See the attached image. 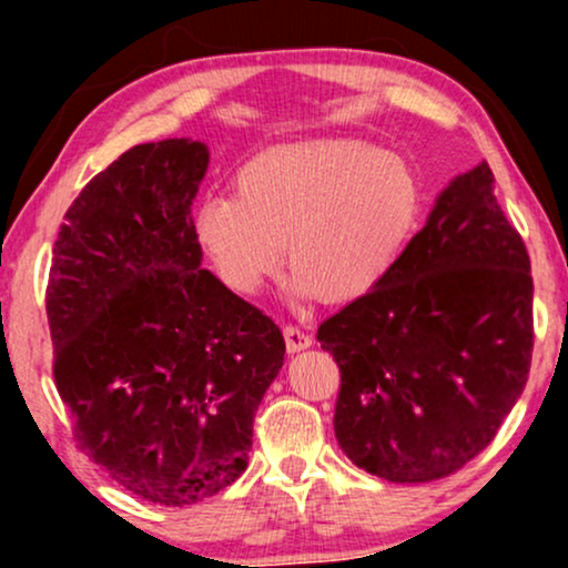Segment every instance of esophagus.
Segmentation results:
<instances>
[{
  "label": "esophagus",
  "instance_id": "esophagus-1",
  "mask_svg": "<svg viewBox=\"0 0 568 568\" xmlns=\"http://www.w3.org/2000/svg\"><path fill=\"white\" fill-rule=\"evenodd\" d=\"M283 336H285V347H288L291 355H293V352H302L306 347H312V336L304 334L298 325H285Z\"/></svg>",
  "mask_w": 568,
  "mask_h": 568
}]
</instances>
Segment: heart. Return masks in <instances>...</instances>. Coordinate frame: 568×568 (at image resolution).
Masks as SVG:
<instances>
[{
    "label": "heart",
    "mask_w": 568,
    "mask_h": 568,
    "mask_svg": "<svg viewBox=\"0 0 568 568\" xmlns=\"http://www.w3.org/2000/svg\"><path fill=\"white\" fill-rule=\"evenodd\" d=\"M422 216V186L395 154L331 139L258 152L234 175V197L194 211V234L234 293H258L288 253L298 298L352 302L379 288Z\"/></svg>",
    "instance_id": "1"
}]
</instances>
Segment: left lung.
Returning <instances> with one entry per match:
<instances>
[{
	"instance_id": "1",
	"label": "left lung",
	"mask_w": 568,
	"mask_h": 568,
	"mask_svg": "<svg viewBox=\"0 0 568 568\" xmlns=\"http://www.w3.org/2000/svg\"><path fill=\"white\" fill-rule=\"evenodd\" d=\"M531 262L486 162L456 175L379 288L317 328L342 371L334 429L393 484L446 478L494 440L529 379Z\"/></svg>"
}]
</instances>
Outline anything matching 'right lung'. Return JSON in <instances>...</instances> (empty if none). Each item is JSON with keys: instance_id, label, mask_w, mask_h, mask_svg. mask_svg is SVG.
Instances as JSON below:
<instances>
[{"instance_id": "1", "label": "right lung", "mask_w": 568, "mask_h": 568, "mask_svg": "<svg viewBox=\"0 0 568 568\" xmlns=\"http://www.w3.org/2000/svg\"><path fill=\"white\" fill-rule=\"evenodd\" d=\"M202 141L139 143L71 202L53 247L48 323L74 438L109 478L165 507L247 467L283 334L202 270L192 202Z\"/></svg>"}]
</instances>
